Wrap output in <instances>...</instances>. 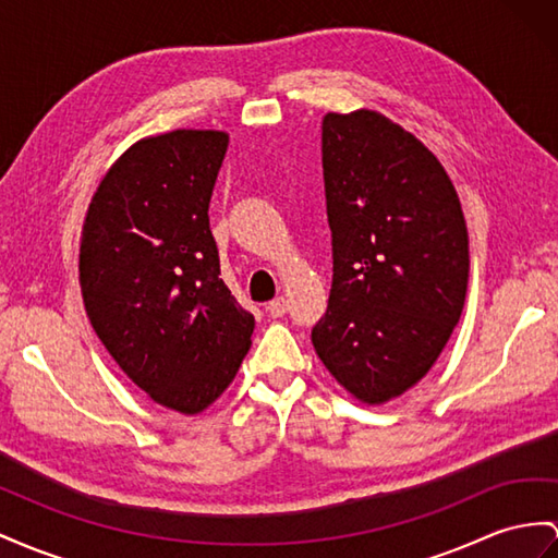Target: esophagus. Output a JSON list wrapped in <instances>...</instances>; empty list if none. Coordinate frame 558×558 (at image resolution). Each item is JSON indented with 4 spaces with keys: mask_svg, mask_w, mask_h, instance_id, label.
Returning a JSON list of instances; mask_svg holds the SVG:
<instances>
[{
    "mask_svg": "<svg viewBox=\"0 0 558 558\" xmlns=\"http://www.w3.org/2000/svg\"><path fill=\"white\" fill-rule=\"evenodd\" d=\"M288 308H290V304H288V299H284V296H276L274 302H270V304L266 306V311H268L274 318H282L284 313H288Z\"/></svg>",
    "mask_w": 558,
    "mask_h": 558,
    "instance_id": "obj_1",
    "label": "esophagus"
}]
</instances>
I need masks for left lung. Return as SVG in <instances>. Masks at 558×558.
Segmentation results:
<instances>
[{"instance_id": "8db88e82", "label": "left lung", "mask_w": 558, "mask_h": 558, "mask_svg": "<svg viewBox=\"0 0 558 558\" xmlns=\"http://www.w3.org/2000/svg\"><path fill=\"white\" fill-rule=\"evenodd\" d=\"M323 177L332 290L311 341L355 401L389 403L460 323L469 233L438 157L377 110L327 112Z\"/></svg>"}]
</instances>
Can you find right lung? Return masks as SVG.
<instances>
[{
	"label": "right lung",
	"instance_id": "obj_1",
	"mask_svg": "<svg viewBox=\"0 0 558 558\" xmlns=\"http://www.w3.org/2000/svg\"><path fill=\"white\" fill-rule=\"evenodd\" d=\"M228 148L217 130H174L126 148L92 197L80 288L94 332L157 405L207 410L252 347L254 316L219 278L209 199Z\"/></svg>",
	"mask_w": 558,
	"mask_h": 558
}]
</instances>
